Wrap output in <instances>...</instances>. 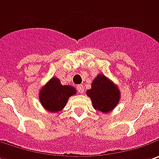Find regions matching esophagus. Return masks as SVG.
<instances>
[{
  "label": "esophagus",
  "instance_id": "1",
  "mask_svg": "<svg viewBox=\"0 0 159 159\" xmlns=\"http://www.w3.org/2000/svg\"><path fill=\"white\" fill-rule=\"evenodd\" d=\"M76 89H77V91H78V93H84V86H83L82 84L77 85V86H76Z\"/></svg>",
  "mask_w": 159,
  "mask_h": 159
}]
</instances>
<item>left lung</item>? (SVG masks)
<instances>
[{
	"mask_svg": "<svg viewBox=\"0 0 159 159\" xmlns=\"http://www.w3.org/2000/svg\"><path fill=\"white\" fill-rule=\"evenodd\" d=\"M87 96L92 100L93 107L102 113L113 110L120 100V91L115 84L104 75H98L87 90Z\"/></svg>",
	"mask_w": 159,
	"mask_h": 159,
	"instance_id": "8db88e82",
	"label": "left lung"
}]
</instances>
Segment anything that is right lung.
Instances as JSON below:
<instances>
[{
	"instance_id": "1",
	"label": "right lung",
	"mask_w": 159,
	"mask_h": 159,
	"mask_svg": "<svg viewBox=\"0 0 159 159\" xmlns=\"http://www.w3.org/2000/svg\"><path fill=\"white\" fill-rule=\"evenodd\" d=\"M76 90L71 85H62L57 77H52L39 93L42 106L50 112H59L66 106L69 97L75 95Z\"/></svg>"
}]
</instances>
